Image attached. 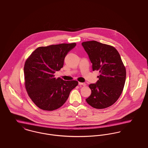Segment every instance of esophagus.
I'll list each match as a JSON object with an SVG mask.
<instances>
[{
    "instance_id": "esophagus-1",
    "label": "esophagus",
    "mask_w": 148,
    "mask_h": 148,
    "mask_svg": "<svg viewBox=\"0 0 148 148\" xmlns=\"http://www.w3.org/2000/svg\"><path fill=\"white\" fill-rule=\"evenodd\" d=\"M78 84H79V85H82V86H85L86 85V83H81V82H79Z\"/></svg>"
}]
</instances>
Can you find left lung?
I'll list each match as a JSON object with an SVG mask.
<instances>
[{
    "mask_svg": "<svg viewBox=\"0 0 148 148\" xmlns=\"http://www.w3.org/2000/svg\"><path fill=\"white\" fill-rule=\"evenodd\" d=\"M87 53L92 70H99V79L90 84L91 95L86 99L96 109H105L112 106L120 97L125 84L126 71L118 51L113 46L95 40L82 43Z\"/></svg>",
    "mask_w": 148,
    "mask_h": 148,
    "instance_id": "left-lung-1",
    "label": "left lung"
}]
</instances>
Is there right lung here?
Returning <instances> with one entry per match:
<instances>
[{"label":"right lung","mask_w":148,"mask_h":148,"mask_svg":"<svg viewBox=\"0 0 148 148\" xmlns=\"http://www.w3.org/2000/svg\"><path fill=\"white\" fill-rule=\"evenodd\" d=\"M75 43L37 48L24 65L25 86L29 96L40 109L52 111L62 106L77 80L56 78L54 74L63 67L64 59Z\"/></svg>","instance_id":"obj_1"}]
</instances>
